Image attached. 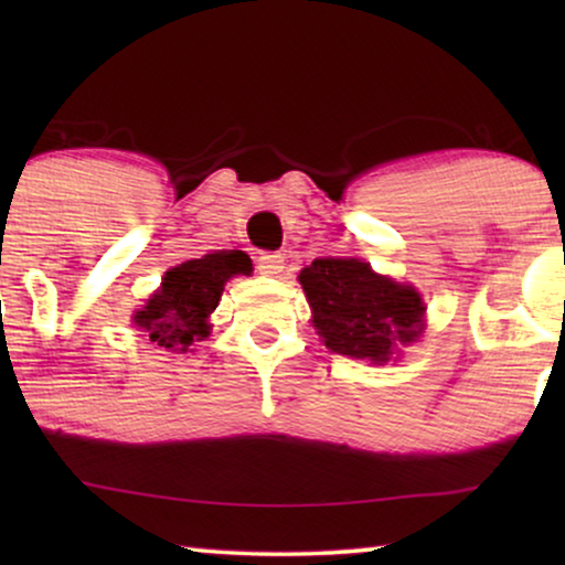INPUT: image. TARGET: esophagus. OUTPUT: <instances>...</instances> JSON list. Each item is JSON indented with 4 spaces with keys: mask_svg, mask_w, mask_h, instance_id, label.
I'll return each instance as SVG.
<instances>
[{
    "mask_svg": "<svg viewBox=\"0 0 565 565\" xmlns=\"http://www.w3.org/2000/svg\"><path fill=\"white\" fill-rule=\"evenodd\" d=\"M257 269H259V275H267V277L280 275L282 269H285V257H282L280 252L259 254V257H257Z\"/></svg>",
    "mask_w": 565,
    "mask_h": 565,
    "instance_id": "34e87169",
    "label": "esophagus"
}]
</instances>
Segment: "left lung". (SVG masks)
<instances>
[{"instance_id": "8db88e82", "label": "left lung", "mask_w": 565, "mask_h": 565, "mask_svg": "<svg viewBox=\"0 0 565 565\" xmlns=\"http://www.w3.org/2000/svg\"><path fill=\"white\" fill-rule=\"evenodd\" d=\"M298 280L313 311V327L331 352L385 362L398 344L422 334L419 292L375 275L367 262L321 257Z\"/></svg>"}]
</instances>
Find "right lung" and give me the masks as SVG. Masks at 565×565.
Listing matches in <instances>:
<instances>
[{"label": "right lung", "instance_id": "1", "mask_svg": "<svg viewBox=\"0 0 565 565\" xmlns=\"http://www.w3.org/2000/svg\"><path fill=\"white\" fill-rule=\"evenodd\" d=\"M252 259L244 252H215L188 259L164 275L161 290L134 316L157 347L188 352L207 337V316L218 306L223 285L234 275H249Z\"/></svg>", "mask_w": 565, "mask_h": 565}]
</instances>
